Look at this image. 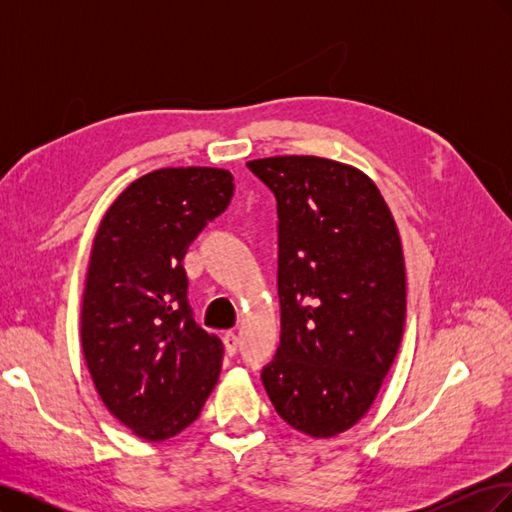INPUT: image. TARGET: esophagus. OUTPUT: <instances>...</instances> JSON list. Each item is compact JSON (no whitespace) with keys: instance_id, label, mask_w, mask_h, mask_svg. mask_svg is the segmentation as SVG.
Here are the masks:
<instances>
[{"instance_id":"34e87169","label":"esophagus","mask_w":512,"mask_h":512,"mask_svg":"<svg viewBox=\"0 0 512 512\" xmlns=\"http://www.w3.org/2000/svg\"><path fill=\"white\" fill-rule=\"evenodd\" d=\"M224 348H226V354H228V356L237 354L239 339H237V333H235V331H226V333H224Z\"/></svg>"}]
</instances>
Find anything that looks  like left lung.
<instances>
[{"instance_id":"8db88e82","label":"left lung","mask_w":512,"mask_h":512,"mask_svg":"<svg viewBox=\"0 0 512 512\" xmlns=\"http://www.w3.org/2000/svg\"><path fill=\"white\" fill-rule=\"evenodd\" d=\"M277 200L280 348L262 367L275 412L314 438L374 404L406 322L399 232L376 183L316 156L247 162Z\"/></svg>"}]
</instances>
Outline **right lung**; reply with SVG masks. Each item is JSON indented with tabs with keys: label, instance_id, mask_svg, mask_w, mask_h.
Segmentation results:
<instances>
[{
	"label": "right lung",
	"instance_id": "obj_1",
	"mask_svg": "<svg viewBox=\"0 0 512 512\" xmlns=\"http://www.w3.org/2000/svg\"><path fill=\"white\" fill-rule=\"evenodd\" d=\"M232 192L222 168L153 170L121 192L94 239L85 361L108 412L149 442L192 425L220 376L222 339L196 324L181 260Z\"/></svg>",
	"mask_w": 512,
	"mask_h": 512
}]
</instances>
